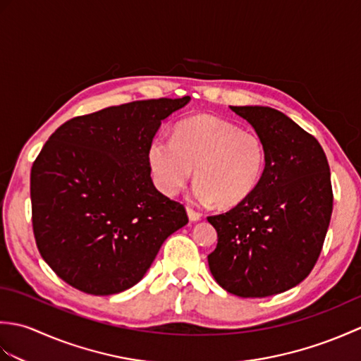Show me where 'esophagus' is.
<instances>
[{"instance_id": "1", "label": "esophagus", "mask_w": 361, "mask_h": 361, "mask_svg": "<svg viewBox=\"0 0 361 361\" xmlns=\"http://www.w3.org/2000/svg\"><path fill=\"white\" fill-rule=\"evenodd\" d=\"M186 211H188V217H189V220L190 221H197V220H200L202 219V214L200 212H197V211H194L192 208H186Z\"/></svg>"}]
</instances>
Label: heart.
Instances as JSON below:
<instances>
[{"label":"heart","mask_w":361,"mask_h":361,"mask_svg":"<svg viewBox=\"0 0 361 361\" xmlns=\"http://www.w3.org/2000/svg\"><path fill=\"white\" fill-rule=\"evenodd\" d=\"M147 159L163 194H178L195 173L192 200L229 208L255 192L264 173L265 147L256 133L226 119L198 114L180 122L173 137H153Z\"/></svg>","instance_id":"b5f03b06"}]
</instances>
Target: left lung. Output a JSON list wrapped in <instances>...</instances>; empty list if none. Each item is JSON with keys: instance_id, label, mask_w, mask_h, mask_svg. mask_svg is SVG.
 <instances>
[{"instance_id": "8db88e82", "label": "left lung", "mask_w": 361, "mask_h": 361, "mask_svg": "<svg viewBox=\"0 0 361 361\" xmlns=\"http://www.w3.org/2000/svg\"><path fill=\"white\" fill-rule=\"evenodd\" d=\"M262 140V178L247 200L208 217L217 247L214 279L240 298L296 287L315 267L331 224L334 194L326 153L310 133L270 106H231Z\"/></svg>"}]
</instances>
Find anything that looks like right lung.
I'll return each mask as SVG.
<instances>
[{
	"label": "right lung",
	"mask_w": 361,
	"mask_h": 361,
	"mask_svg": "<svg viewBox=\"0 0 361 361\" xmlns=\"http://www.w3.org/2000/svg\"><path fill=\"white\" fill-rule=\"evenodd\" d=\"M189 101L109 106L51 135L30 171V202L38 251L60 279L90 295L121 293L188 224L185 206L153 186L147 149Z\"/></svg>",
	"instance_id": "right-lung-1"
}]
</instances>
